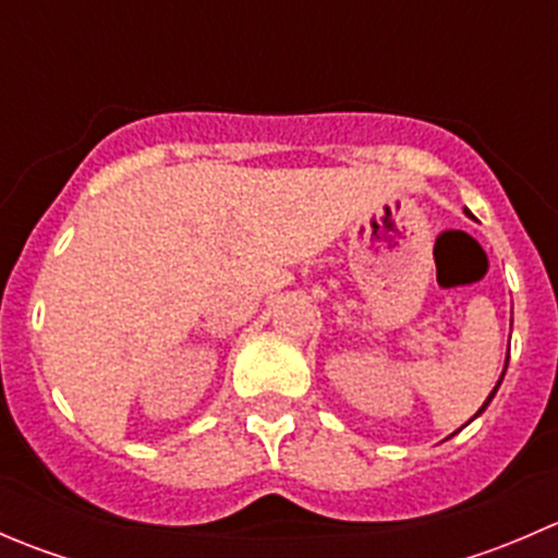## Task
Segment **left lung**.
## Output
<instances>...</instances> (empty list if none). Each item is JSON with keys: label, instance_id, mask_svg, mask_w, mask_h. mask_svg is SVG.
Masks as SVG:
<instances>
[{"label": "left lung", "instance_id": "left-lung-1", "mask_svg": "<svg viewBox=\"0 0 558 558\" xmlns=\"http://www.w3.org/2000/svg\"><path fill=\"white\" fill-rule=\"evenodd\" d=\"M508 359H510V356H505V369H508ZM505 369H502V375H499V380H497V386H494V391L488 393V399H486V402H483V408L475 413V418L483 413V410L488 408V402H492V399H494V393H497V388H499V384H502V378H505ZM470 421H472V418H470ZM453 435H456V432H453Z\"/></svg>", "mask_w": 558, "mask_h": 558}]
</instances>
